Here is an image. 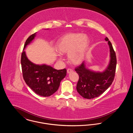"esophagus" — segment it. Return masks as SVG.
I'll list each match as a JSON object with an SVG mask.
<instances>
[{"label":"esophagus","instance_id":"obj_1","mask_svg":"<svg viewBox=\"0 0 133 133\" xmlns=\"http://www.w3.org/2000/svg\"><path fill=\"white\" fill-rule=\"evenodd\" d=\"M73 71V70L72 69H68L67 70V73H68V74H69V73H70L72 72Z\"/></svg>","mask_w":133,"mask_h":133}]
</instances>
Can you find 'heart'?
Listing matches in <instances>:
<instances>
[{
	"instance_id": "1",
	"label": "heart",
	"mask_w": 133,
	"mask_h": 133,
	"mask_svg": "<svg viewBox=\"0 0 133 133\" xmlns=\"http://www.w3.org/2000/svg\"><path fill=\"white\" fill-rule=\"evenodd\" d=\"M89 42V38L86 34L70 33L65 35L58 41L56 49L60 54L67 53L70 62L77 65L83 61ZM58 60L61 61L63 59L58 56Z\"/></svg>"
}]
</instances>
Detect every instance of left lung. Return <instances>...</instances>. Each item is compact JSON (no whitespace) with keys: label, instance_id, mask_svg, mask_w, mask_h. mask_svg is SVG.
Returning <instances> with one entry per match:
<instances>
[{"label":"left lung","instance_id":"8db88e82","mask_svg":"<svg viewBox=\"0 0 133 133\" xmlns=\"http://www.w3.org/2000/svg\"><path fill=\"white\" fill-rule=\"evenodd\" d=\"M110 48V61L107 68L102 72L94 71L86 66L85 61L76 67L75 71L79 76L77 84V91L83 98L91 99L103 94L114 80L117 64L116 53L111 42L107 37Z\"/></svg>","mask_w":133,"mask_h":133}]
</instances>
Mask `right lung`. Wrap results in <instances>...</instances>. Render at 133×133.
Returning <instances> with one entry per match:
<instances>
[{"label":"right lung","mask_w":133,"mask_h":133,"mask_svg":"<svg viewBox=\"0 0 133 133\" xmlns=\"http://www.w3.org/2000/svg\"><path fill=\"white\" fill-rule=\"evenodd\" d=\"M36 33L27 38L24 46L21 58L23 77L26 84L36 94L48 97L58 90L61 80L66 76L67 71L55 69L46 64L33 63L28 59L24 50L35 37Z\"/></svg>","instance_id":"right-lung-1"}]
</instances>
